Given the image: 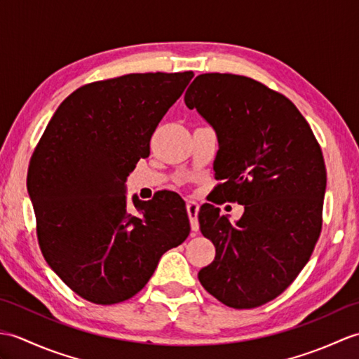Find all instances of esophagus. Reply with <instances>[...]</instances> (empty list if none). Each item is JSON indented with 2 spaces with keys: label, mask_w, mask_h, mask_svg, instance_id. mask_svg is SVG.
Instances as JSON below:
<instances>
[{
  "label": "esophagus",
  "mask_w": 359,
  "mask_h": 359,
  "mask_svg": "<svg viewBox=\"0 0 359 359\" xmlns=\"http://www.w3.org/2000/svg\"><path fill=\"white\" fill-rule=\"evenodd\" d=\"M187 212L189 217V224H191V230L197 231L199 230V220H197V212H199V203L196 201L188 199L187 201Z\"/></svg>",
  "instance_id": "esophagus-1"
}]
</instances>
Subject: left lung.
<instances>
[{
	"instance_id": "1",
	"label": "left lung",
	"mask_w": 359,
	"mask_h": 359,
	"mask_svg": "<svg viewBox=\"0 0 359 359\" xmlns=\"http://www.w3.org/2000/svg\"><path fill=\"white\" fill-rule=\"evenodd\" d=\"M185 103L217 134L220 197L245 208L236 224L215 205L201 208V231L215 243L216 257L199 280L228 307L264 306L296 279L321 234V147L285 95L243 75H197Z\"/></svg>"
}]
</instances>
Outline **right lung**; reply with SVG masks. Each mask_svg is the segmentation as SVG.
Here are the masks:
<instances>
[{"label":"right lung","mask_w":359,"mask_h":359,"mask_svg":"<svg viewBox=\"0 0 359 359\" xmlns=\"http://www.w3.org/2000/svg\"><path fill=\"white\" fill-rule=\"evenodd\" d=\"M193 77L148 72L88 83L58 106L34 149L27 179L38 245L83 299H129L165 251L188 238L184 201L134 197L131 212L125 182L149 156L157 125Z\"/></svg>","instance_id":"right-lung-1"}]
</instances>
